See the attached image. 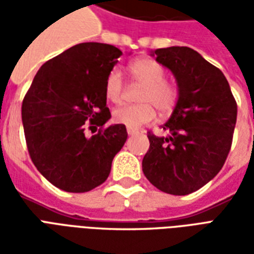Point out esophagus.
<instances>
[{
	"mask_svg": "<svg viewBox=\"0 0 254 254\" xmlns=\"http://www.w3.org/2000/svg\"><path fill=\"white\" fill-rule=\"evenodd\" d=\"M138 130H136V129H130V127H127V134L129 136H133V134H137Z\"/></svg>",
	"mask_w": 254,
	"mask_h": 254,
	"instance_id": "esophagus-1",
	"label": "esophagus"
}]
</instances>
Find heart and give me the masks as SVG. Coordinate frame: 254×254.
I'll return each mask as SVG.
<instances>
[{"label": "heart", "mask_w": 254, "mask_h": 254, "mask_svg": "<svg viewBox=\"0 0 254 254\" xmlns=\"http://www.w3.org/2000/svg\"><path fill=\"white\" fill-rule=\"evenodd\" d=\"M133 80L143 84L138 95L140 105L121 106L114 110L113 118L117 124L130 129H138L152 122L156 110L162 114L173 111L178 100V89L173 83L165 80V67L152 58H137L129 65ZM124 94V81L118 69L109 72L105 80V95L113 103H120Z\"/></svg>", "instance_id": "b5f03b06"}]
</instances>
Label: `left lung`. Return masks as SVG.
Listing matches in <instances>:
<instances>
[{
  "mask_svg": "<svg viewBox=\"0 0 254 254\" xmlns=\"http://www.w3.org/2000/svg\"><path fill=\"white\" fill-rule=\"evenodd\" d=\"M151 56L174 74L178 100L162 127L170 136L148 132L143 173L159 190L185 196L223 167L233 141L237 103L222 70L190 47L156 49Z\"/></svg>",
  "mask_w": 254,
  "mask_h": 254,
  "instance_id": "1",
  "label": "left lung"
}]
</instances>
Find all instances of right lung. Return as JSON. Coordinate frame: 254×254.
<instances>
[{"label":"right lung","mask_w":254,"mask_h":254,"mask_svg":"<svg viewBox=\"0 0 254 254\" xmlns=\"http://www.w3.org/2000/svg\"><path fill=\"white\" fill-rule=\"evenodd\" d=\"M122 56L106 43H80L49 60L34 77L21 106L25 141L35 167L54 187L84 193L110 174L124 147L125 125L116 124L88 137L89 129L111 118L105 80Z\"/></svg>","instance_id":"obj_1"}]
</instances>
